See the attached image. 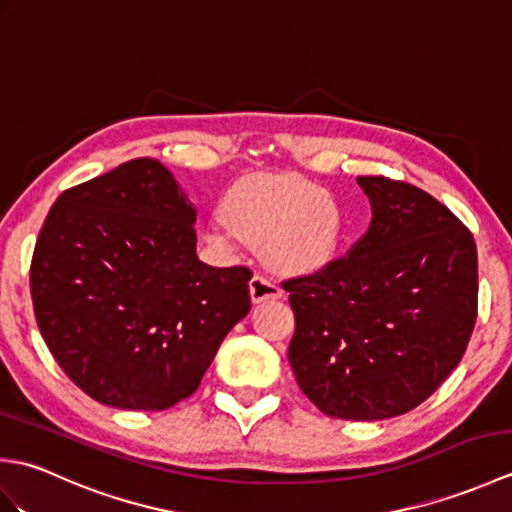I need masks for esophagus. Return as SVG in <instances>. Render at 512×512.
<instances>
[{"instance_id": "1", "label": "esophagus", "mask_w": 512, "mask_h": 512, "mask_svg": "<svg viewBox=\"0 0 512 512\" xmlns=\"http://www.w3.org/2000/svg\"><path fill=\"white\" fill-rule=\"evenodd\" d=\"M281 297V288L277 281H273L266 275H255L250 279V299L253 303H262L268 299H279Z\"/></svg>"}]
</instances>
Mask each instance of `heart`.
I'll use <instances>...</instances> for the list:
<instances>
[{"label": "heart", "instance_id": "1", "mask_svg": "<svg viewBox=\"0 0 512 512\" xmlns=\"http://www.w3.org/2000/svg\"><path fill=\"white\" fill-rule=\"evenodd\" d=\"M343 213L330 193L295 173H255L239 180L224 200V217L206 228L220 248L264 244V255L284 273H312L334 257Z\"/></svg>", "mask_w": 512, "mask_h": 512}]
</instances>
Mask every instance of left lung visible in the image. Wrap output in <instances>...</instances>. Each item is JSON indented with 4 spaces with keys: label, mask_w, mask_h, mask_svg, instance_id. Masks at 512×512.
<instances>
[{
    "label": "left lung",
    "mask_w": 512,
    "mask_h": 512,
    "mask_svg": "<svg viewBox=\"0 0 512 512\" xmlns=\"http://www.w3.org/2000/svg\"><path fill=\"white\" fill-rule=\"evenodd\" d=\"M372 222L350 253L286 279L288 361L325 416L385 420L427 400L466 352L477 319V248L433 195L356 178Z\"/></svg>",
    "instance_id": "8db88e82"
}]
</instances>
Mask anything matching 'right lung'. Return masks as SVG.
I'll use <instances>...</instances> for the list:
<instances>
[{
    "label": "right lung",
    "mask_w": 512,
    "mask_h": 512,
    "mask_svg": "<svg viewBox=\"0 0 512 512\" xmlns=\"http://www.w3.org/2000/svg\"><path fill=\"white\" fill-rule=\"evenodd\" d=\"M195 206L171 171L136 158L63 191L30 264L39 332L101 405L162 411L191 396L250 310V268L195 255Z\"/></svg>",
    "instance_id": "add662e5"
}]
</instances>
